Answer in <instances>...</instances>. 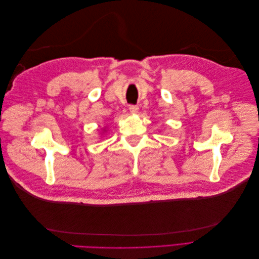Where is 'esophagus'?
I'll return each instance as SVG.
<instances>
[{"label": "esophagus", "instance_id": "obj_1", "mask_svg": "<svg viewBox=\"0 0 259 259\" xmlns=\"http://www.w3.org/2000/svg\"><path fill=\"white\" fill-rule=\"evenodd\" d=\"M138 106H135V105H131L130 106V111H131V113H133V114H136L137 112H138Z\"/></svg>", "mask_w": 259, "mask_h": 259}]
</instances>
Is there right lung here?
<instances>
[{
	"mask_svg": "<svg viewBox=\"0 0 259 259\" xmlns=\"http://www.w3.org/2000/svg\"><path fill=\"white\" fill-rule=\"evenodd\" d=\"M107 131H108V127H104V128H103V133H106Z\"/></svg>",
	"mask_w": 259,
	"mask_h": 259,
	"instance_id": "1",
	"label": "right lung"
}]
</instances>
